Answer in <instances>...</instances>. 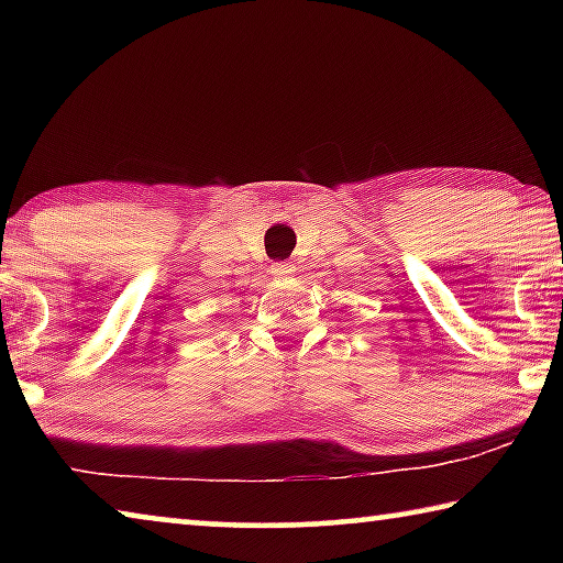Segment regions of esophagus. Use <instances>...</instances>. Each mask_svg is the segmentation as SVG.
<instances>
[{"mask_svg":"<svg viewBox=\"0 0 563 563\" xmlns=\"http://www.w3.org/2000/svg\"><path fill=\"white\" fill-rule=\"evenodd\" d=\"M271 273L275 275V278H280V280H288V278H292L295 268H292L290 263H275L273 268H271Z\"/></svg>","mask_w":563,"mask_h":563,"instance_id":"esophagus-1","label":"esophagus"}]
</instances>
